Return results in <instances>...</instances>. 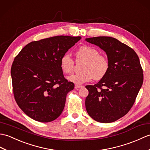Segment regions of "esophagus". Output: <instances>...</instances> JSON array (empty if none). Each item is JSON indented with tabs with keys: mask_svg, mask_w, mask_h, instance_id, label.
Listing matches in <instances>:
<instances>
[{
	"mask_svg": "<svg viewBox=\"0 0 150 150\" xmlns=\"http://www.w3.org/2000/svg\"><path fill=\"white\" fill-rule=\"evenodd\" d=\"M83 85H75V86H74V88H76V89H78V88H82L83 87Z\"/></svg>",
	"mask_w": 150,
	"mask_h": 150,
	"instance_id": "34e87169",
	"label": "esophagus"
}]
</instances>
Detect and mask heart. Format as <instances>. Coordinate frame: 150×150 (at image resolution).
I'll use <instances>...</instances> for the list:
<instances>
[{
	"label": "heart",
	"mask_w": 150,
	"mask_h": 150,
	"mask_svg": "<svg viewBox=\"0 0 150 150\" xmlns=\"http://www.w3.org/2000/svg\"><path fill=\"white\" fill-rule=\"evenodd\" d=\"M76 61H83L80 71L68 77V79L74 83L80 85L94 78L96 80L102 79L107 73L109 62L105 56L99 54L97 49L91 46L83 45L76 52ZM74 62L71 56L65 54L60 59V67L65 74H71L74 68Z\"/></svg>",
	"instance_id": "1"
}]
</instances>
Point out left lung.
Returning <instances> with one entry per match:
<instances>
[{
    "label": "left lung",
    "instance_id": "8db88e82",
    "mask_svg": "<svg viewBox=\"0 0 150 150\" xmlns=\"http://www.w3.org/2000/svg\"><path fill=\"white\" fill-rule=\"evenodd\" d=\"M107 55L109 69L98 83L86 85V112L95 121L109 123L129 112L143 83L142 69L137 54L129 46L110 36L87 38Z\"/></svg>",
    "mask_w": 150,
    "mask_h": 150
}]
</instances>
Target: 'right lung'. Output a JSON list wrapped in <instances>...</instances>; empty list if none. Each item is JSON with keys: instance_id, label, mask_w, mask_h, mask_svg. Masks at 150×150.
<instances>
[{"instance_id": "add662e5", "label": "right lung", "mask_w": 150, "mask_h": 150, "mask_svg": "<svg viewBox=\"0 0 150 150\" xmlns=\"http://www.w3.org/2000/svg\"><path fill=\"white\" fill-rule=\"evenodd\" d=\"M81 38L56 36L31 42L15 58L11 69L13 94L29 117L47 122L61 115L74 84L64 78L60 59Z\"/></svg>"}]
</instances>
